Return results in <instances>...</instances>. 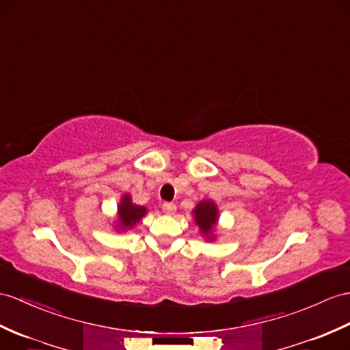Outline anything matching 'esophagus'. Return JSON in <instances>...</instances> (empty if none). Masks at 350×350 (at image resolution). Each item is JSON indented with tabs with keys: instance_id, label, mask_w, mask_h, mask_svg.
Masks as SVG:
<instances>
[{
	"instance_id": "1",
	"label": "esophagus",
	"mask_w": 350,
	"mask_h": 350,
	"mask_svg": "<svg viewBox=\"0 0 350 350\" xmlns=\"http://www.w3.org/2000/svg\"><path fill=\"white\" fill-rule=\"evenodd\" d=\"M161 208H163L165 214L172 215V214H175V211H176V204L172 203V202H165L163 204H161Z\"/></svg>"
}]
</instances>
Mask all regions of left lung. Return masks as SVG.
Instances as JSON below:
<instances>
[{"label":"left lung","mask_w":350,"mask_h":350,"mask_svg":"<svg viewBox=\"0 0 350 350\" xmlns=\"http://www.w3.org/2000/svg\"><path fill=\"white\" fill-rule=\"evenodd\" d=\"M193 212H194L196 224L200 227L202 233H204L206 236H211L212 230H214L217 221H218V211H217L215 203L211 200L200 202Z\"/></svg>","instance_id":"left-lung-1"}]
</instances>
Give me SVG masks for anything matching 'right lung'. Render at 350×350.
<instances>
[{
    "instance_id": "add662e5",
    "label": "right lung",
    "mask_w": 350,
    "mask_h": 350,
    "mask_svg": "<svg viewBox=\"0 0 350 350\" xmlns=\"http://www.w3.org/2000/svg\"><path fill=\"white\" fill-rule=\"evenodd\" d=\"M147 209L144 206H138V204L132 203V199L129 194H124L120 202V206H118V226L122 230L131 228L135 226L138 221L146 215Z\"/></svg>"
}]
</instances>
